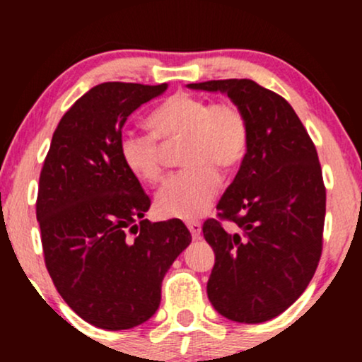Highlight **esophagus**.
Masks as SVG:
<instances>
[{"mask_svg": "<svg viewBox=\"0 0 362 362\" xmlns=\"http://www.w3.org/2000/svg\"><path fill=\"white\" fill-rule=\"evenodd\" d=\"M187 228L190 230V235H192V238H199L202 233V224L199 221H189L187 223Z\"/></svg>", "mask_w": 362, "mask_h": 362, "instance_id": "obj_1", "label": "esophagus"}]
</instances>
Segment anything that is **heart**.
Instances as JSON below:
<instances>
[{"mask_svg":"<svg viewBox=\"0 0 362 362\" xmlns=\"http://www.w3.org/2000/svg\"><path fill=\"white\" fill-rule=\"evenodd\" d=\"M153 132H124L119 153L129 172L144 184H156L163 175L165 143L182 139L180 160L187 165L165 180L156 194L161 216L194 219L209 211L221 185L218 168L238 167L248 151L250 126L235 102H213L178 91L149 114Z\"/></svg>","mask_w":362,"mask_h":362,"instance_id":"1","label":"heart"}]
</instances>
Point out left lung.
<instances>
[{
    "label": "left lung",
    "mask_w": 362,
    "mask_h": 362,
    "mask_svg": "<svg viewBox=\"0 0 362 362\" xmlns=\"http://www.w3.org/2000/svg\"><path fill=\"white\" fill-rule=\"evenodd\" d=\"M189 88L226 93L250 126L248 151L216 206L218 218L202 224L216 255L207 296L228 320L267 322L301 296L322 257L327 190L317 148L288 100L255 81Z\"/></svg>",
    "instance_id": "left-lung-1"
}]
</instances>
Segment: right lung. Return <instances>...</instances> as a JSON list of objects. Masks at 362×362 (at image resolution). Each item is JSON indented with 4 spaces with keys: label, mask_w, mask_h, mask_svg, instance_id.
Returning <instances> with one entry per match:
<instances>
[{
    "label": "right lung",
    "mask_w": 362,
    "mask_h": 362,
    "mask_svg": "<svg viewBox=\"0 0 362 362\" xmlns=\"http://www.w3.org/2000/svg\"><path fill=\"white\" fill-rule=\"evenodd\" d=\"M167 88L93 86L62 115L40 170L35 211L45 267L69 308L105 330L155 315L165 274L192 242L180 219H143L151 199L119 153L129 115Z\"/></svg>",
    "instance_id": "obj_1"
}]
</instances>
